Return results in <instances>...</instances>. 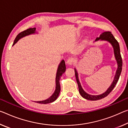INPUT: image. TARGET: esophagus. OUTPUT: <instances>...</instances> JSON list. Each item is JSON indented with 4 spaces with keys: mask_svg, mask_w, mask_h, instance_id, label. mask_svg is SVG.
Wrapping results in <instances>:
<instances>
[{
    "mask_svg": "<svg viewBox=\"0 0 128 128\" xmlns=\"http://www.w3.org/2000/svg\"><path fill=\"white\" fill-rule=\"evenodd\" d=\"M74 58H68V60H66V63L67 64L68 66H72V65L74 64Z\"/></svg>",
    "mask_w": 128,
    "mask_h": 128,
    "instance_id": "34e87169",
    "label": "esophagus"
}]
</instances>
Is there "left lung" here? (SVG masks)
I'll use <instances>...</instances> for the list:
<instances>
[{
    "instance_id": "8db88e82",
    "label": "left lung",
    "mask_w": 128,
    "mask_h": 128,
    "mask_svg": "<svg viewBox=\"0 0 128 128\" xmlns=\"http://www.w3.org/2000/svg\"><path fill=\"white\" fill-rule=\"evenodd\" d=\"M100 39L102 40H106V41H108L109 42H110L112 45L113 49H114V52L116 59L117 64H118V68H117V70L116 74L114 80H113V82L110 86L109 87V88L108 89V90H107L105 93H103V94H100V95H97V96H93V95L89 94L82 90V87L81 86L80 83L79 82L78 76V73H77L76 69H74L75 76H76L77 83H78V84L79 93H80L81 96H82L83 98H86V100H88L95 101V100H100V99H102L108 96L109 93L111 92V91L113 90V88H114L116 85L117 82H118L121 73V70H122V58H121V56L120 54V50L118 42L117 41V40L116 39L114 36H113V35L111 34V32L109 31L104 32V33L101 34L100 37L97 38L96 40H98Z\"/></svg>"
}]
</instances>
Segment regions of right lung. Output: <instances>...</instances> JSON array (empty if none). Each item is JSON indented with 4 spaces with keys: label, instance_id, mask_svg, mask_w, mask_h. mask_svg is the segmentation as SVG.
Returning a JSON list of instances; mask_svg holds the SVG:
<instances>
[{
    "label": "right lung",
    "instance_id": "1",
    "mask_svg": "<svg viewBox=\"0 0 128 128\" xmlns=\"http://www.w3.org/2000/svg\"><path fill=\"white\" fill-rule=\"evenodd\" d=\"M35 30H36L35 28H29V29H27V30H25V31L20 32V33H19L17 35L16 37L15 40H14V43H13V46L18 41V40L20 39V38H23L25 36L30 35V34L35 33ZM66 64H65L64 60H62V62H61L60 64H59V66H58V71H57L56 78V90H55V91H54V93L49 98L46 99V100L40 101H36L35 102H38V103H39V104H48V103L54 102V100H56V98L58 97V94H59L60 92V79L61 76H62V74H63V73H64L65 71H66Z\"/></svg>",
    "mask_w": 128,
    "mask_h": 128
}]
</instances>
